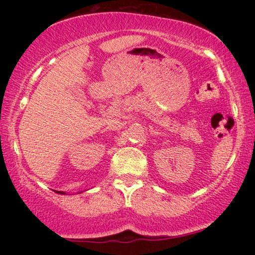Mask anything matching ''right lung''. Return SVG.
I'll use <instances>...</instances> for the list:
<instances>
[{"label": "right lung", "instance_id": "right-lung-1", "mask_svg": "<svg viewBox=\"0 0 255 255\" xmlns=\"http://www.w3.org/2000/svg\"><path fill=\"white\" fill-rule=\"evenodd\" d=\"M58 193H60V194H64V192H58ZM79 193H81V192H79ZM79 193H78V194H79Z\"/></svg>", "mask_w": 255, "mask_h": 255}]
</instances>
